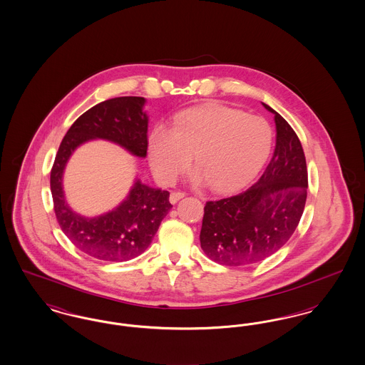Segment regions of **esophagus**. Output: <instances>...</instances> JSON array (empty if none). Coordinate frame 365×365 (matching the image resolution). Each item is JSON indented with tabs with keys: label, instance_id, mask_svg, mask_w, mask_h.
Segmentation results:
<instances>
[{
	"label": "esophagus",
	"instance_id": "esophagus-1",
	"mask_svg": "<svg viewBox=\"0 0 365 365\" xmlns=\"http://www.w3.org/2000/svg\"><path fill=\"white\" fill-rule=\"evenodd\" d=\"M185 197V192H182V191H174V192H171L170 194V202L171 204H176L180 198H183Z\"/></svg>",
	"mask_w": 365,
	"mask_h": 365
}]
</instances>
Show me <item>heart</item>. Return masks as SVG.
Here are the masks:
<instances>
[{
    "label": "heart",
    "mask_w": 365,
    "mask_h": 365,
    "mask_svg": "<svg viewBox=\"0 0 365 365\" xmlns=\"http://www.w3.org/2000/svg\"><path fill=\"white\" fill-rule=\"evenodd\" d=\"M274 133L260 116L220 104L201 105L179 113L173 128L158 124L149 135V161L163 182H173L190 165L194 179L216 191L242 187L259 174Z\"/></svg>",
    "instance_id": "1"
}]
</instances>
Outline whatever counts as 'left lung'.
Here are the masks:
<instances>
[{
    "mask_svg": "<svg viewBox=\"0 0 365 365\" xmlns=\"http://www.w3.org/2000/svg\"><path fill=\"white\" fill-rule=\"evenodd\" d=\"M277 145L271 161L249 189L208 201L200 242L210 260L228 267L256 264L290 240L307 201L308 171L294 130L277 110Z\"/></svg>",
    "mask_w": 365,
    "mask_h": 365,
    "instance_id": "obj_1",
    "label": "left lung"
}]
</instances>
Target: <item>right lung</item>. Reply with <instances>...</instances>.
Here are the masks:
<instances>
[{
  "label": "right lung",
  "instance_id": "1",
  "mask_svg": "<svg viewBox=\"0 0 365 365\" xmlns=\"http://www.w3.org/2000/svg\"><path fill=\"white\" fill-rule=\"evenodd\" d=\"M145 103L143 97H116L90 108L71 125L54 158L51 190L57 222L71 242L98 260L120 262L142 255L173 208L170 192L137 179L119 207L86 217L67 204L63 174L73 150L91 139L110 140L134 156L146 157L149 119Z\"/></svg>",
  "mask_w": 365,
  "mask_h": 365
}]
</instances>
